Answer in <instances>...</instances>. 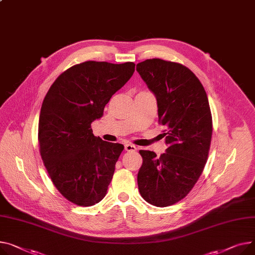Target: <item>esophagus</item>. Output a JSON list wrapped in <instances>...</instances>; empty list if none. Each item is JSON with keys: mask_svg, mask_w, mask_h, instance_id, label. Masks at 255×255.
I'll list each match as a JSON object with an SVG mask.
<instances>
[{"mask_svg": "<svg viewBox=\"0 0 255 255\" xmlns=\"http://www.w3.org/2000/svg\"><path fill=\"white\" fill-rule=\"evenodd\" d=\"M125 150H127V151H136L137 147L133 145V144L127 143V144H125Z\"/></svg>", "mask_w": 255, "mask_h": 255, "instance_id": "esophagus-1", "label": "esophagus"}]
</instances>
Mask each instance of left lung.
I'll return each mask as SVG.
<instances>
[{"label": "left lung", "instance_id": "left-lung-1", "mask_svg": "<svg viewBox=\"0 0 255 255\" xmlns=\"http://www.w3.org/2000/svg\"><path fill=\"white\" fill-rule=\"evenodd\" d=\"M136 71L155 94L166 152L139 150L142 165L138 190L149 204L166 207L183 199L194 188L207 161L212 117L206 91L188 67L159 58L146 59Z\"/></svg>", "mask_w": 255, "mask_h": 255}]
</instances>
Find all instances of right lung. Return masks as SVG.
Here are the masks:
<instances>
[{
	"instance_id": "right-lung-1",
	"label": "right lung",
	"mask_w": 255,
	"mask_h": 255,
	"mask_svg": "<svg viewBox=\"0 0 255 255\" xmlns=\"http://www.w3.org/2000/svg\"><path fill=\"white\" fill-rule=\"evenodd\" d=\"M134 71L133 62L76 64L55 80L43 100L41 157L56 189L74 204L92 206L107 195L124 145L94 136L91 123L103 117Z\"/></svg>"
}]
</instances>
